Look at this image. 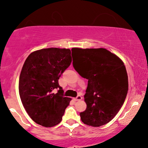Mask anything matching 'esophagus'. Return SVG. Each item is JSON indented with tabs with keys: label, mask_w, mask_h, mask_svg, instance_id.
Returning <instances> with one entry per match:
<instances>
[{
	"label": "esophagus",
	"mask_w": 148,
	"mask_h": 148,
	"mask_svg": "<svg viewBox=\"0 0 148 148\" xmlns=\"http://www.w3.org/2000/svg\"><path fill=\"white\" fill-rule=\"evenodd\" d=\"M81 99H82V97H81V95H78L75 98V99H74L75 101H79V100H81Z\"/></svg>",
	"instance_id": "esophagus-1"
}]
</instances>
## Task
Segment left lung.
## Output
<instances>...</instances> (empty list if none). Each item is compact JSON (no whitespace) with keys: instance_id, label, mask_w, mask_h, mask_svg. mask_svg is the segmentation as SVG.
<instances>
[{"instance_id":"8db88e82","label":"left lung","mask_w":148,"mask_h":148,"mask_svg":"<svg viewBox=\"0 0 148 148\" xmlns=\"http://www.w3.org/2000/svg\"><path fill=\"white\" fill-rule=\"evenodd\" d=\"M72 51L73 67L88 81L84 95L87 108L80 113L81 120L92 127L102 126L114 118L126 99L129 84L125 64L106 49L72 48Z\"/></svg>"}]
</instances>
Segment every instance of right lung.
I'll list each match as a JSON object with an SVG mask.
<instances>
[{"mask_svg":"<svg viewBox=\"0 0 148 148\" xmlns=\"http://www.w3.org/2000/svg\"><path fill=\"white\" fill-rule=\"evenodd\" d=\"M71 62L69 49H40L31 53L25 60L18 91L25 111L38 125L51 127L62 120L71 99L63 97L58 79Z\"/></svg>","mask_w":148,"mask_h":148,"instance_id":"add662e5","label":"right lung"}]
</instances>
